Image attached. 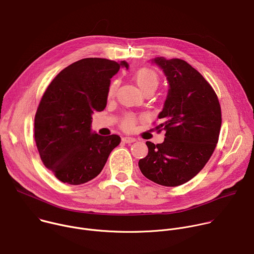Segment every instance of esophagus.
Segmentation results:
<instances>
[{"instance_id": "obj_1", "label": "esophagus", "mask_w": 254, "mask_h": 254, "mask_svg": "<svg viewBox=\"0 0 254 254\" xmlns=\"http://www.w3.org/2000/svg\"><path fill=\"white\" fill-rule=\"evenodd\" d=\"M122 140L126 143H131V142L136 141V139L134 137H130V136H125V137L122 138Z\"/></svg>"}]
</instances>
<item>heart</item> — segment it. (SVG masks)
<instances>
[{
	"instance_id": "obj_1",
	"label": "heart",
	"mask_w": 254,
	"mask_h": 254,
	"mask_svg": "<svg viewBox=\"0 0 254 254\" xmlns=\"http://www.w3.org/2000/svg\"><path fill=\"white\" fill-rule=\"evenodd\" d=\"M133 78L135 83L137 84V87L139 90L145 94L146 92H154L159 83V78L157 73L149 68V67H141L135 73L133 74ZM119 87V82L116 80L112 82V84L109 88V97L112 98L117 92V89ZM135 124V119L132 116H127L125 118L123 121V127L126 129H130L133 127Z\"/></svg>"
}]
</instances>
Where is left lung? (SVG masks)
Returning a JSON list of instances; mask_svg holds the SVG:
<instances>
[{
    "mask_svg": "<svg viewBox=\"0 0 254 254\" xmlns=\"http://www.w3.org/2000/svg\"><path fill=\"white\" fill-rule=\"evenodd\" d=\"M162 69L167 96L157 119L165 130L163 142L146 141L148 153L139 159L141 174L164 187H178L194 178L216 146L221 111L216 94L205 78L180 59L149 60Z\"/></svg>",
    "mask_w": 254,
    "mask_h": 254,
    "instance_id": "left-lung-1",
    "label": "left lung"
}]
</instances>
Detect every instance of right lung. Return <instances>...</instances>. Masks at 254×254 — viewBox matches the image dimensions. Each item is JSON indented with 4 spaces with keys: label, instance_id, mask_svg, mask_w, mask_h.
<instances>
[{
    "label": "right lung",
    "instance_id": "1",
    "mask_svg": "<svg viewBox=\"0 0 254 254\" xmlns=\"http://www.w3.org/2000/svg\"><path fill=\"white\" fill-rule=\"evenodd\" d=\"M126 61L101 58L79 60L64 68L50 83L35 117V140L45 166L55 177L77 186L95 179L112 150L117 134L92 130L95 111L105 110L111 78Z\"/></svg>",
    "mask_w": 254,
    "mask_h": 254
}]
</instances>
